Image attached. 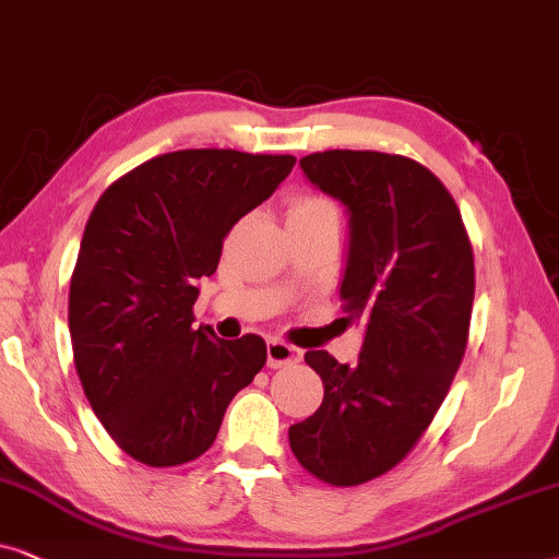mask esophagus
Segmentation results:
<instances>
[{
	"label": "esophagus",
	"mask_w": 559,
	"mask_h": 559,
	"mask_svg": "<svg viewBox=\"0 0 559 559\" xmlns=\"http://www.w3.org/2000/svg\"><path fill=\"white\" fill-rule=\"evenodd\" d=\"M301 360V349L288 345V342L281 340H271L267 342V366L271 368H284V366H294V362Z\"/></svg>",
	"instance_id": "esophagus-1"
}]
</instances>
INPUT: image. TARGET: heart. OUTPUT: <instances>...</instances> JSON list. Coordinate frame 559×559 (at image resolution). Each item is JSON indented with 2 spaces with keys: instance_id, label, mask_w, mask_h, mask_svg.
Returning a JSON list of instances; mask_svg holds the SVG:
<instances>
[{
  "instance_id": "1",
  "label": "heart",
  "mask_w": 559,
  "mask_h": 559,
  "mask_svg": "<svg viewBox=\"0 0 559 559\" xmlns=\"http://www.w3.org/2000/svg\"><path fill=\"white\" fill-rule=\"evenodd\" d=\"M314 217H337V210L330 199L319 197V193H304L292 204L288 219H314Z\"/></svg>"
}]
</instances>
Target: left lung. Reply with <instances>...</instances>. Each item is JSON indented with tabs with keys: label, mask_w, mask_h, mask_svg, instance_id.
I'll use <instances>...</instances> for the list:
<instances>
[{
	"label": "left lung",
	"mask_w": 559,
	"mask_h": 559,
	"mask_svg": "<svg viewBox=\"0 0 559 559\" xmlns=\"http://www.w3.org/2000/svg\"><path fill=\"white\" fill-rule=\"evenodd\" d=\"M304 176L349 217L340 299L366 322L355 366L309 349L322 406L288 429L299 463L330 486H360L404 460L463 362L475 294L473 248L440 178L404 155L324 151Z\"/></svg>",
	"instance_id": "1"
}]
</instances>
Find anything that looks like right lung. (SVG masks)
Instances as JSON below:
<instances>
[{"label": "right lung", "mask_w": 559, "mask_h": 559, "mask_svg": "<svg viewBox=\"0 0 559 559\" xmlns=\"http://www.w3.org/2000/svg\"><path fill=\"white\" fill-rule=\"evenodd\" d=\"M294 155L176 151L117 178L86 222L71 275L79 381L119 450L174 467L212 448L229 401L265 366L258 334L193 330L222 242L292 174Z\"/></svg>", "instance_id": "add662e5"}]
</instances>
